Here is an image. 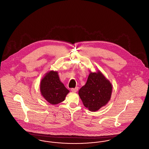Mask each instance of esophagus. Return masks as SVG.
Masks as SVG:
<instances>
[{"instance_id":"obj_1","label":"esophagus","mask_w":149,"mask_h":149,"mask_svg":"<svg viewBox=\"0 0 149 149\" xmlns=\"http://www.w3.org/2000/svg\"><path fill=\"white\" fill-rule=\"evenodd\" d=\"M71 90L72 92L76 93L78 91V88L76 87L75 88H71Z\"/></svg>"}]
</instances>
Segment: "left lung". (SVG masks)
<instances>
[{"mask_svg":"<svg viewBox=\"0 0 149 149\" xmlns=\"http://www.w3.org/2000/svg\"><path fill=\"white\" fill-rule=\"evenodd\" d=\"M112 85L100 71L91 72L86 83L79 91L84 106L95 112L106 106L111 99Z\"/></svg>","mask_w":149,"mask_h":149,"instance_id":"8db88e82","label":"left lung"}]
</instances>
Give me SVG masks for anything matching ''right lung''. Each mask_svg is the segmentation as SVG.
<instances>
[{
  "label": "right lung",
  "mask_w": 149,
  "mask_h": 149,
  "mask_svg": "<svg viewBox=\"0 0 149 149\" xmlns=\"http://www.w3.org/2000/svg\"><path fill=\"white\" fill-rule=\"evenodd\" d=\"M40 91L43 97L51 104L63 102L69 91L61 82L57 71H50L42 79Z\"/></svg>",
  "instance_id": "1"
}]
</instances>
